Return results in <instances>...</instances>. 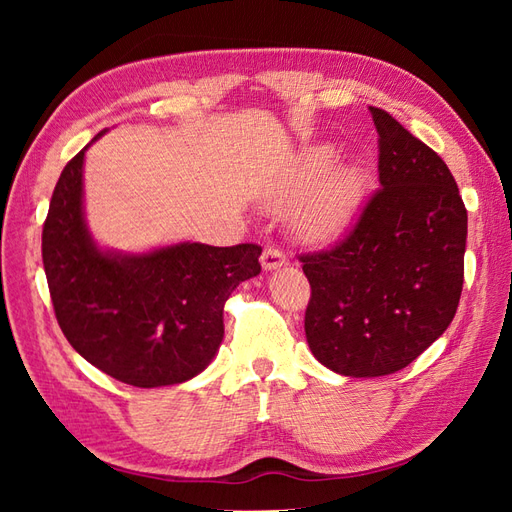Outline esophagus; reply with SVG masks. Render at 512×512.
<instances>
[{
	"mask_svg": "<svg viewBox=\"0 0 512 512\" xmlns=\"http://www.w3.org/2000/svg\"><path fill=\"white\" fill-rule=\"evenodd\" d=\"M260 265L265 271H273V269H280L288 265V258L282 250H277V247H265V252L260 256Z\"/></svg>",
	"mask_w": 512,
	"mask_h": 512,
	"instance_id": "1",
	"label": "esophagus"
}]
</instances>
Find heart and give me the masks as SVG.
Wrapping results in <instances>:
<instances>
[{
  "label": "heart",
  "instance_id": "b5f03b06",
  "mask_svg": "<svg viewBox=\"0 0 512 512\" xmlns=\"http://www.w3.org/2000/svg\"><path fill=\"white\" fill-rule=\"evenodd\" d=\"M333 151L318 147L303 153L271 196L273 209L292 203V226L305 241H331L346 232L365 192V177L359 166L342 164L331 171Z\"/></svg>",
  "mask_w": 512,
  "mask_h": 512
}]
</instances>
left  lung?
<instances>
[{
  "label": "left lung",
  "mask_w": 512,
  "mask_h": 512,
  "mask_svg": "<svg viewBox=\"0 0 512 512\" xmlns=\"http://www.w3.org/2000/svg\"><path fill=\"white\" fill-rule=\"evenodd\" d=\"M369 113L380 190L331 250L299 256L312 286L309 350L352 378L395 374L446 331L468 237V211L444 160L382 108Z\"/></svg>",
  "instance_id": "8db88e82"
}]
</instances>
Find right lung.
Returning <instances> with one entry per match:
<instances>
[{
    "label": "right lung",
    "mask_w": 512,
    "mask_h": 512,
    "mask_svg": "<svg viewBox=\"0 0 512 512\" xmlns=\"http://www.w3.org/2000/svg\"><path fill=\"white\" fill-rule=\"evenodd\" d=\"M87 147L61 170L42 228L57 322L70 346L111 378L138 389L181 384L213 361L224 303L260 273L262 247L183 241L147 254L100 250L83 213Z\"/></svg>",
    "instance_id": "obj_1"
}]
</instances>
